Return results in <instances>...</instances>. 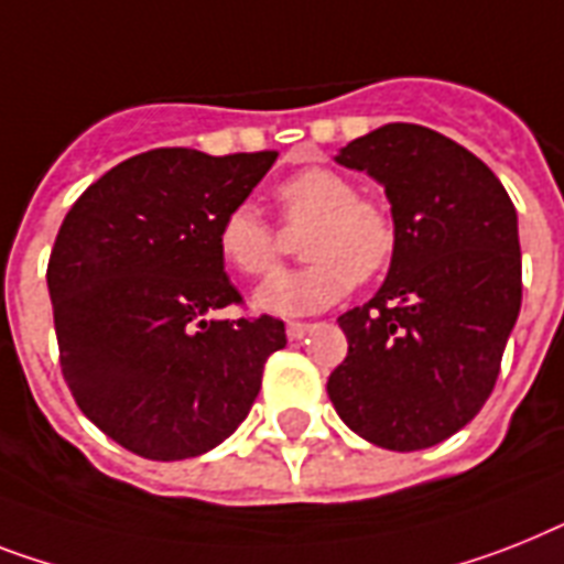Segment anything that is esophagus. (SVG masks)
<instances>
[{
    "label": "esophagus",
    "mask_w": 564,
    "mask_h": 564,
    "mask_svg": "<svg viewBox=\"0 0 564 564\" xmlns=\"http://www.w3.org/2000/svg\"><path fill=\"white\" fill-rule=\"evenodd\" d=\"M310 324H304V322H290L286 324V336L292 338V341H297V338H304L306 333H310Z\"/></svg>",
    "instance_id": "34e87169"
}]
</instances>
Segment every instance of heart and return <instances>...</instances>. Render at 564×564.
<instances>
[{"mask_svg":"<svg viewBox=\"0 0 564 564\" xmlns=\"http://www.w3.org/2000/svg\"><path fill=\"white\" fill-rule=\"evenodd\" d=\"M278 203L290 223H313L301 254L310 263L274 274L254 292V310L278 318L322 313L391 263L397 228L386 208L359 199V187L329 167H310L278 185ZM219 258L240 274L272 272L278 263L274 231L251 203L219 219Z\"/></svg>","mask_w":564,"mask_h":564,"instance_id":"1","label":"heart"}]
</instances>
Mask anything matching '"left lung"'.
<instances>
[{
	"mask_svg": "<svg viewBox=\"0 0 564 564\" xmlns=\"http://www.w3.org/2000/svg\"><path fill=\"white\" fill-rule=\"evenodd\" d=\"M336 162L386 187L397 249L377 295L338 315L329 400L373 446H437L496 386L521 310L519 217L478 155L420 123H386Z\"/></svg>",
	"mask_w": 564,
	"mask_h": 564,
	"instance_id": "8db88e82",
	"label": "left lung"
}]
</instances>
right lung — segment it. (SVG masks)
Here are the masks:
<instances>
[{"instance_id": "right-lung-1", "label": "right lung", "mask_w": 564, "mask_h": 564, "mask_svg": "<svg viewBox=\"0 0 564 564\" xmlns=\"http://www.w3.org/2000/svg\"><path fill=\"white\" fill-rule=\"evenodd\" d=\"M274 159L148 150L86 187L59 226L45 281L63 377L91 423L135 455L182 460L231 437L286 345L272 315L210 318L240 301L219 219Z\"/></svg>"}]
</instances>
